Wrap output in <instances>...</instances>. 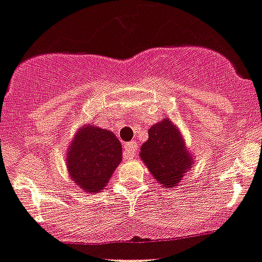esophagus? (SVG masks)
<instances>
[{
  "instance_id": "34e87169",
  "label": "esophagus",
  "mask_w": 262,
  "mask_h": 262,
  "mask_svg": "<svg viewBox=\"0 0 262 262\" xmlns=\"http://www.w3.org/2000/svg\"><path fill=\"white\" fill-rule=\"evenodd\" d=\"M136 142L135 141H130V142H126L125 146H123V155L125 158L127 159H132V158L136 155Z\"/></svg>"
}]
</instances>
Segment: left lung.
Returning a JSON list of instances; mask_svg holds the SVG:
<instances>
[{
    "label": "left lung",
    "mask_w": 262,
    "mask_h": 262,
    "mask_svg": "<svg viewBox=\"0 0 262 262\" xmlns=\"http://www.w3.org/2000/svg\"><path fill=\"white\" fill-rule=\"evenodd\" d=\"M140 157L152 177L165 188L176 187L193 165L180 130L168 118L149 128V139L142 144Z\"/></svg>",
    "instance_id": "1"
}]
</instances>
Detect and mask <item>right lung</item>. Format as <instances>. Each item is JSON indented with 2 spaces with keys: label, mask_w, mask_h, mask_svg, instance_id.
Returning <instances> with one entry per match:
<instances>
[{
  "label": "right lung",
  "mask_w": 262,
  "mask_h": 262,
  "mask_svg": "<svg viewBox=\"0 0 262 262\" xmlns=\"http://www.w3.org/2000/svg\"><path fill=\"white\" fill-rule=\"evenodd\" d=\"M66 155L67 170L77 187L98 193L122 160V145L112 131L89 123L75 134Z\"/></svg>",
  "instance_id": "add662e5"
}]
</instances>
